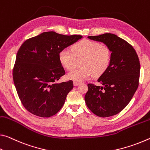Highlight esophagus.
I'll list each match as a JSON object with an SVG mask.
<instances>
[{"label":"esophagus","mask_w":150,"mask_h":150,"mask_svg":"<svg viewBox=\"0 0 150 150\" xmlns=\"http://www.w3.org/2000/svg\"><path fill=\"white\" fill-rule=\"evenodd\" d=\"M79 84H80V82H76V81L74 82V86H77Z\"/></svg>","instance_id":"1"}]
</instances>
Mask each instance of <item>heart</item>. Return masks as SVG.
Instances as JSON below:
<instances>
[{
  "instance_id": "obj_1",
  "label": "heart",
  "mask_w": 150,
  "mask_h": 150,
  "mask_svg": "<svg viewBox=\"0 0 150 150\" xmlns=\"http://www.w3.org/2000/svg\"><path fill=\"white\" fill-rule=\"evenodd\" d=\"M71 50L72 53L62 50L58 54L60 64L68 70L74 69L80 63L81 67L67 74L68 80L81 82L93 75L99 77L106 72L111 64V49L105 44L82 40L74 45Z\"/></svg>"
}]
</instances>
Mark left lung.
<instances>
[{"instance_id": "8db88e82", "label": "left lung", "mask_w": 150, "mask_h": 150, "mask_svg": "<svg viewBox=\"0 0 150 150\" xmlns=\"http://www.w3.org/2000/svg\"><path fill=\"white\" fill-rule=\"evenodd\" d=\"M101 42L112 51L111 64L98 81L104 86L88 84L84 99L94 114L102 117L114 116L130 102L139 85L140 64L133 46L116 34L105 33L88 36Z\"/></svg>"}]
</instances>
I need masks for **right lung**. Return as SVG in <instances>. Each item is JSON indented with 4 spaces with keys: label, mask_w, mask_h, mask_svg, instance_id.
Wrapping results in <instances>:
<instances>
[{
    "label": "right lung",
    "mask_w": 150,
    "mask_h": 150,
    "mask_svg": "<svg viewBox=\"0 0 150 150\" xmlns=\"http://www.w3.org/2000/svg\"><path fill=\"white\" fill-rule=\"evenodd\" d=\"M82 38L45 32L20 47L13 68L14 84L22 104L31 114L49 117L62 108L74 85L72 80L56 82L65 74L58 54Z\"/></svg>",
    "instance_id": "obj_1"
}]
</instances>
